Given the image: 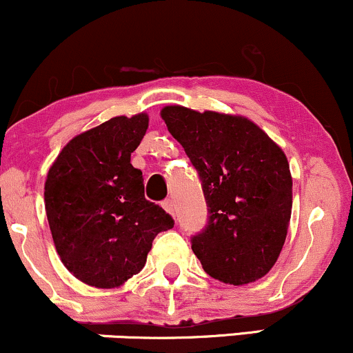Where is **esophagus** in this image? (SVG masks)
I'll list each match as a JSON object with an SVG mask.
<instances>
[{
    "instance_id": "1",
    "label": "esophagus",
    "mask_w": 353,
    "mask_h": 353,
    "mask_svg": "<svg viewBox=\"0 0 353 353\" xmlns=\"http://www.w3.org/2000/svg\"><path fill=\"white\" fill-rule=\"evenodd\" d=\"M163 208L168 210V212L171 214V216H174V212H176V204H174L172 199H165L163 202Z\"/></svg>"
}]
</instances>
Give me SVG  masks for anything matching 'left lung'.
Returning <instances> with one entry per match:
<instances>
[{"label": "left lung", "instance_id": "1", "mask_svg": "<svg viewBox=\"0 0 353 353\" xmlns=\"http://www.w3.org/2000/svg\"><path fill=\"white\" fill-rule=\"evenodd\" d=\"M161 117L199 172L209 222L192 250L210 277L245 285L277 262L292 214L283 151L239 114L164 106Z\"/></svg>", "mask_w": 353, "mask_h": 353}]
</instances>
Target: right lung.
<instances>
[{"label":"right lung","instance_id":"obj_1","mask_svg":"<svg viewBox=\"0 0 353 353\" xmlns=\"http://www.w3.org/2000/svg\"><path fill=\"white\" fill-rule=\"evenodd\" d=\"M149 116H116L74 136L44 182L52 242L70 272L98 289H117L145 265L154 237L172 229L169 214L144 197L132 168Z\"/></svg>","mask_w":353,"mask_h":353}]
</instances>
